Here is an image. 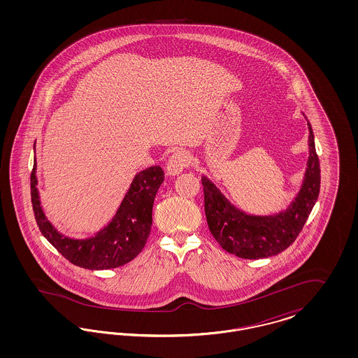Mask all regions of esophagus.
<instances>
[{"mask_svg":"<svg viewBox=\"0 0 358 358\" xmlns=\"http://www.w3.org/2000/svg\"><path fill=\"white\" fill-rule=\"evenodd\" d=\"M189 165H190V155L187 152L178 150L169 157V161L166 164V171L171 176H177L184 169H187Z\"/></svg>","mask_w":358,"mask_h":358,"instance_id":"1","label":"esophagus"}]
</instances>
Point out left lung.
Instances as JSON below:
<instances>
[{"mask_svg":"<svg viewBox=\"0 0 358 358\" xmlns=\"http://www.w3.org/2000/svg\"><path fill=\"white\" fill-rule=\"evenodd\" d=\"M308 126V159L303 184L286 210L270 216H254L240 210L205 176V216L210 234L229 254L243 259L278 255L295 241L315 205L321 187L320 159L314 134Z\"/></svg>","mask_w":358,"mask_h":358,"instance_id":"1","label":"left lung"}]
</instances>
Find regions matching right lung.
I'll return each mask as SVG.
<instances>
[{
    "mask_svg": "<svg viewBox=\"0 0 358 358\" xmlns=\"http://www.w3.org/2000/svg\"><path fill=\"white\" fill-rule=\"evenodd\" d=\"M36 165L34 158L31 174L34 219L44 238L72 264L87 270H110L131 262L142 251L152 229L154 199L165 178L161 166L136 174L115 216L99 232L91 238H71L52 225L41 208Z\"/></svg>",
    "mask_w": 358,
    "mask_h": 358,
    "instance_id": "right-lung-1",
    "label": "right lung"
}]
</instances>
